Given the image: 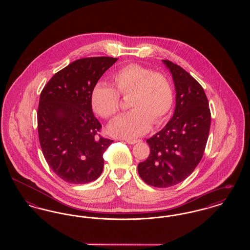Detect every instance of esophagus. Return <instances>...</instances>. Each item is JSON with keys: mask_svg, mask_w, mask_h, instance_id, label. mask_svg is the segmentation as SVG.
I'll list each match as a JSON object with an SVG mask.
<instances>
[{"mask_svg": "<svg viewBox=\"0 0 250 250\" xmlns=\"http://www.w3.org/2000/svg\"><path fill=\"white\" fill-rule=\"evenodd\" d=\"M139 142L138 140H125V143H128V144H135Z\"/></svg>", "mask_w": 250, "mask_h": 250, "instance_id": "1", "label": "esophagus"}]
</instances>
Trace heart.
Returning a JSON list of instances; mask_svg holds the SVG:
<instances>
[{"label":"heart","instance_id":"1","mask_svg":"<svg viewBox=\"0 0 250 250\" xmlns=\"http://www.w3.org/2000/svg\"><path fill=\"white\" fill-rule=\"evenodd\" d=\"M111 81L114 88L101 83L95 85L91 105L99 116L108 119L120 110V95H129L128 107L132 109L113 120L108 126L114 137L138 138L150 129L152 123L161 124L172 108L173 87L163 73L129 63L114 72Z\"/></svg>","mask_w":250,"mask_h":250}]
</instances>
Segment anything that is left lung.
<instances>
[{"mask_svg": "<svg viewBox=\"0 0 250 250\" xmlns=\"http://www.w3.org/2000/svg\"><path fill=\"white\" fill-rule=\"evenodd\" d=\"M163 62L175 86V110L165 127L146 141L150 155L138 165L141 178L155 188L172 187L190 175L202 160L211 125L202 85L176 63Z\"/></svg>", "mask_w": 250, "mask_h": 250, "instance_id": "obj_1", "label": "left lung"}]
</instances>
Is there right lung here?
I'll return each instance as SVG.
<instances>
[{
    "mask_svg": "<svg viewBox=\"0 0 250 250\" xmlns=\"http://www.w3.org/2000/svg\"><path fill=\"white\" fill-rule=\"evenodd\" d=\"M117 61L79 59L57 72L41 92L37 110L40 146L48 166L63 181L82 185L98 178L103 154L113 141L98 135L91 94L98 80Z\"/></svg>",
    "mask_w": 250,
    "mask_h": 250,
    "instance_id": "add662e5",
    "label": "right lung"
}]
</instances>
